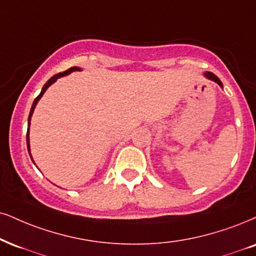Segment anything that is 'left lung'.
<instances>
[{
	"instance_id": "left-lung-1",
	"label": "left lung",
	"mask_w": 256,
	"mask_h": 256,
	"mask_svg": "<svg viewBox=\"0 0 256 256\" xmlns=\"http://www.w3.org/2000/svg\"><path fill=\"white\" fill-rule=\"evenodd\" d=\"M205 76H206L208 78H209V80H214V82H216L217 84L220 85V86H222V82L220 80V78L217 77L216 74H214L212 72H205Z\"/></svg>"
}]
</instances>
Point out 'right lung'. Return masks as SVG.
Segmentation results:
<instances>
[{
  "instance_id": "add662e5",
  "label": "right lung",
  "mask_w": 256,
  "mask_h": 256,
  "mask_svg": "<svg viewBox=\"0 0 256 256\" xmlns=\"http://www.w3.org/2000/svg\"><path fill=\"white\" fill-rule=\"evenodd\" d=\"M74 71H80V68H76V66H74V68H68V70H66V71H64V72H60V74L53 76L51 80L47 82V83H46L45 85H44L42 90H41V92L39 94V96H38L34 100L33 104H32V108H30V116H28V130H27V148H28V152H30V118H32V115H33L34 108H36V103L39 102V100L41 98V97H42V94H45V91L47 90V88H48L50 85L54 83V82H56V80H58V78H60V77H62V76H65V74H71V72H74ZM30 158H32V156H30Z\"/></svg>"
}]
</instances>
